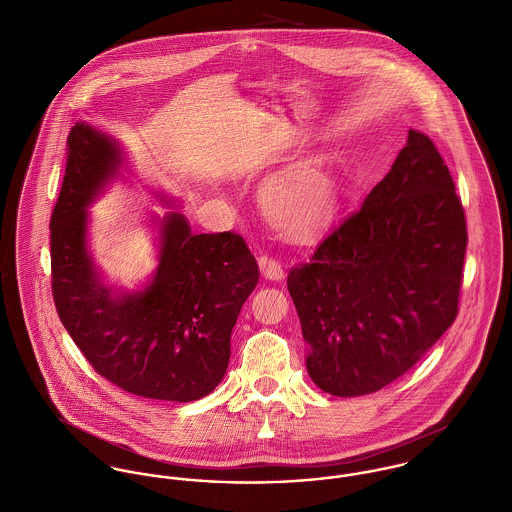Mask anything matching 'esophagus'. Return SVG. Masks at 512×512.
Here are the masks:
<instances>
[{
  "mask_svg": "<svg viewBox=\"0 0 512 512\" xmlns=\"http://www.w3.org/2000/svg\"><path fill=\"white\" fill-rule=\"evenodd\" d=\"M258 266H260V272H262V276H264L266 280L280 282V280L284 278V268H282V264H280L276 258L268 256V254H264V256L258 258Z\"/></svg>",
  "mask_w": 512,
  "mask_h": 512,
  "instance_id": "esophagus-1",
  "label": "esophagus"
}]
</instances>
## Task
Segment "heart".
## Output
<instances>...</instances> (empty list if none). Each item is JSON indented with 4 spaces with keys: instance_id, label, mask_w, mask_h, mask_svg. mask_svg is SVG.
<instances>
[{
    "instance_id": "obj_1",
    "label": "heart",
    "mask_w": 512,
    "mask_h": 512,
    "mask_svg": "<svg viewBox=\"0 0 512 512\" xmlns=\"http://www.w3.org/2000/svg\"><path fill=\"white\" fill-rule=\"evenodd\" d=\"M270 217L288 236H307L333 217L339 193L333 179L315 167H305L272 181L264 193Z\"/></svg>"
}]
</instances>
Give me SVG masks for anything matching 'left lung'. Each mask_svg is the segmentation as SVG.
I'll use <instances>...</instances> for the list:
<instances>
[{
    "label": "left lung",
    "mask_w": 512,
    "mask_h": 512,
    "mask_svg": "<svg viewBox=\"0 0 512 512\" xmlns=\"http://www.w3.org/2000/svg\"><path fill=\"white\" fill-rule=\"evenodd\" d=\"M465 248L449 169L410 130L363 207L288 274L309 378L351 398L410 370L455 321Z\"/></svg>",
    "instance_id": "8db88e82"
}]
</instances>
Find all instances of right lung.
<instances>
[{"label":"right lung","instance_id":"right-lung-1","mask_svg":"<svg viewBox=\"0 0 512 512\" xmlns=\"http://www.w3.org/2000/svg\"><path fill=\"white\" fill-rule=\"evenodd\" d=\"M128 165L120 144L76 122L51 217L57 313L94 370L136 396L193 402L219 386L238 313L260 270L242 236L195 234L185 215L151 217L157 268L138 290L104 284L88 250V207ZM167 205H173L167 199Z\"/></svg>","mask_w":512,"mask_h":512}]
</instances>
